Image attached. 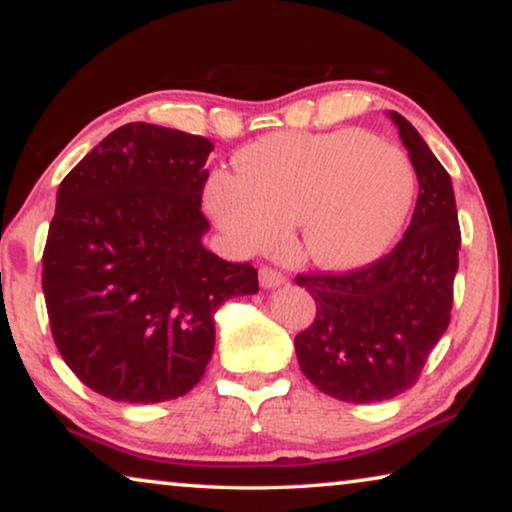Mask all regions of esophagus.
Wrapping results in <instances>:
<instances>
[{
	"label": "esophagus",
	"instance_id": "34e87169",
	"mask_svg": "<svg viewBox=\"0 0 512 512\" xmlns=\"http://www.w3.org/2000/svg\"><path fill=\"white\" fill-rule=\"evenodd\" d=\"M259 282H262V287H266V289L278 287L285 282V273L273 269V266H262V269H259Z\"/></svg>",
	"mask_w": 512,
	"mask_h": 512
}]
</instances>
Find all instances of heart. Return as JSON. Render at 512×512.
Here are the masks:
<instances>
[{
  "mask_svg": "<svg viewBox=\"0 0 512 512\" xmlns=\"http://www.w3.org/2000/svg\"><path fill=\"white\" fill-rule=\"evenodd\" d=\"M239 170L211 174L207 207L243 253L276 248L299 220L305 253L352 269L391 246L414 202L407 156L356 128L266 135Z\"/></svg>",
  "mask_w": 512,
  "mask_h": 512,
  "instance_id": "heart-1",
  "label": "heart"
}]
</instances>
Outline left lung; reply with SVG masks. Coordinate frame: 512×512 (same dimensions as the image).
Masks as SVG:
<instances>
[{
    "mask_svg": "<svg viewBox=\"0 0 512 512\" xmlns=\"http://www.w3.org/2000/svg\"><path fill=\"white\" fill-rule=\"evenodd\" d=\"M418 177L414 216L391 253L345 273H299L317 312L294 338L301 372L331 398L391 400L418 381L451 324L460 250L453 183L414 126L391 112Z\"/></svg>",
    "mask_w": 512,
    "mask_h": 512,
    "instance_id": "left-lung-1",
    "label": "left lung"
}]
</instances>
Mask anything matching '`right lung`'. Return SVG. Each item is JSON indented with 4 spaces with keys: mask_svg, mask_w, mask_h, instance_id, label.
Listing matches in <instances>:
<instances>
[{
    "mask_svg": "<svg viewBox=\"0 0 512 512\" xmlns=\"http://www.w3.org/2000/svg\"><path fill=\"white\" fill-rule=\"evenodd\" d=\"M213 144L126 124L66 174L43 250L50 331L68 368L117 402L186 395L216 345L213 312L255 294L253 264L202 246Z\"/></svg>",
    "mask_w": 512,
    "mask_h": 512,
    "instance_id": "obj_1",
    "label": "right lung"
}]
</instances>
